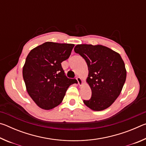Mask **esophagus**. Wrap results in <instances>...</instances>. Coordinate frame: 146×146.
I'll list each match as a JSON object with an SVG mask.
<instances>
[{
  "label": "esophagus",
  "mask_w": 146,
  "mask_h": 146,
  "mask_svg": "<svg viewBox=\"0 0 146 146\" xmlns=\"http://www.w3.org/2000/svg\"><path fill=\"white\" fill-rule=\"evenodd\" d=\"M76 80H77L78 85L80 86H82V84H83V81H82V78H81L80 77H79V76H77V77H76Z\"/></svg>",
  "instance_id": "1"
}]
</instances>
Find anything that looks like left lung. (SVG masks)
I'll return each mask as SVG.
<instances>
[{"label":"left lung","instance_id":"obj_1","mask_svg":"<svg viewBox=\"0 0 146 146\" xmlns=\"http://www.w3.org/2000/svg\"><path fill=\"white\" fill-rule=\"evenodd\" d=\"M74 51L84 58L88 68L86 82L92 95L84 103L95 111L108 108L120 95L126 79V69L120 54L99 44H78Z\"/></svg>","mask_w":146,"mask_h":146}]
</instances>
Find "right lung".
<instances>
[{
  "mask_svg": "<svg viewBox=\"0 0 146 146\" xmlns=\"http://www.w3.org/2000/svg\"><path fill=\"white\" fill-rule=\"evenodd\" d=\"M75 44L46 42L31 49L23 69L26 91L35 103L45 110L62 102L75 79L66 77L61 63L70 56Z\"/></svg>",
  "mask_w": 146,
  "mask_h": 146,
  "instance_id": "add662e5",
  "label": "right lung"
}]
</instances>
